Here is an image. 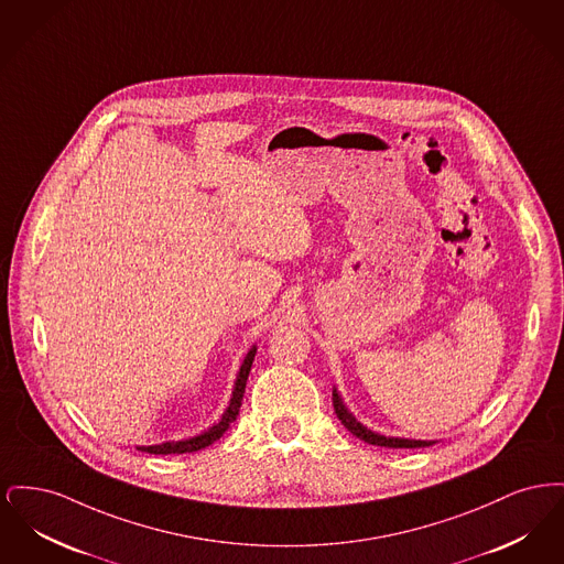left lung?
Segmentation results:
<instances>
[{
  "instance_id": "1",
  "label": "left lung",
  "mask_w": 564,
  "mask_h": 564,
  "mask_svg": "<svg viewBox=\"0 0 564 564\" xmlns=\"http://www.w3.org/2000/svg\"><path fill=\"white\" fill-rule=\"evenodd\" d=\"M332 403H334V410H336V416L340 419V423L347 427V430L368 442V444H375V446H384V448H427L433 446L435 442L433 440H408V437H391V435H382V433H376V431L368 430L366 425H361L352 414H350L349 408L343 402L338 389L334 387L332 389Z\"/></svg>"
}]
</instances>
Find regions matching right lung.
Wrapping results in <instances>:
<instances>
[{"label":"right lung","instance_id":"obj_1","mask_svg":"<svg viewBox=\"0 0 564 564\" xmlns=\"http://www.w3.org/2000/svg\"><path fill=\"white\" fill-rule=\"evenodd\" d=\"M256 350L258 347L253 345L251 349L247 350L245 359H242L241 368L237 372V380H235V387H232V395H230V402L228 408L224 410L221 419L212 425L209 430L198 433V435H192L186 440H173V442H162V444H152V446H137V451L141 453H150V455H184V453H196L200 448H207L209 444H214L215 440H219L224 435V431L230 427V423L237 419L239 414V408L242 403V393H245V384H247V376L251 372V364H253V357H256Z\"/></svg>","mask_w":564,"mask_h":564}]
</instances>
